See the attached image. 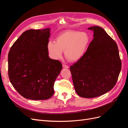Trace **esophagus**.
<instances>
[{
	"instance_id": "esophagus-1",
	"label": "esophagus",
	"mask_w": 128,
	"mask_h": 128,
	"mask_svg": "<svg viewBox=\"0 0 128 128\" xmlns=\"http://www.w3.org/2000/svg\"><path fill=\"white\" fill-rule=\"evenodd\" d=\"M62 67H63L64 68H66V69H68V68H69V67L68 66L64 64H62Z\"/></svg>"
}]
</instances>
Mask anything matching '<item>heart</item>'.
<instances>
[{
  "label": "heart",
  "mask_w": 128,
  "mask_h": 128,
  "mask_svg": "<svg viewBox=\"0 0 128 128\" xmlns=\"http://www.w3.org/2000/svg\"><path fill=\"white\" fill-rule=\"evenodd\" d=\"M90 40V37L87 32L69 30L60 34L56 38V42L50 41L47 48L52 59H60L64 51L67 60L75 62L83 56Z\"/></svg>",
  "instance_id": "heart-1"
}]
</instances>
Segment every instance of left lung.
Segmentation results:
<instances>
[{
    "label": "left lung",
    "instance_id": "obj_1",
    "mask_svg": "<svg viewBox=\"0 0 128 128\" xmlns=\"http://www.w3.org/2000/svg\"><path fill=\"white\" fill-rule=\"evenodd\" d=\"M94 31V39L80 60L71 66L72 82L77 94L92 98L111 90L117 82L121 69L118 45L106 31L98 26Z\"/></svg>",
    "mask_w": 128,
    "mask_h": 128
}]
</instances>
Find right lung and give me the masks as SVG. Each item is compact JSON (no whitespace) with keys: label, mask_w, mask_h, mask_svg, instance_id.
Masks as SVG:
<instances>
[{"label":"right lung","mask_w":128,"mask_h":128,"mask_svg":"<svg viewBox=\"0 0 128 128\" xmlns=\"http://www.w3.org/2000/svg\"><path fill=\"white\" fill-rule=\"evenodd\" d=\"M50 28L30 29L12 46L8 55V77L19 94L31 100H46L54 94V84L62 66L48 56Z\"/></svg>","instance_id":"add662e5"}]
</instances>
